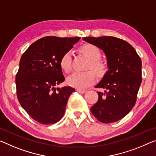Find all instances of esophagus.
<instances>
[{"instance_id":"obj_1","label":"esophagus","mask_w":156,"mask_h":156,"mask_svg":"<svg viewBox=\"0 0 156 156\" xmlns=\"http://www.w3.org/2000/svg\"><path fill=\"white\" fill-rule=\"evenodd\" d=\"M76 91H77L78 93H86V90H81V89H76Z\"/></svg>"}]
</instances>
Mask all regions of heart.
Returning a JSON list of instances; mask_svg holds the SVG:
<instances>
[{"instance_id": "heart-1", "label": "heart", "mask_w": 156, "mask_h": 156, "mask_svg": "<svg viewBox=\"0 0 156 156\" xmlns=\"http://www.w3.org/2000/svg\"><path fill=\"white\" fill-rule=\"evenodd\" d=\"M80 51L89 60V68L94 71L98 76H101L104 75L105 67L99 61L101 58V53L97 47L93 44H86L80 48ZM71 63L72 54L70 51H67L60 60V66L64 72L69 73L71 70ZM95 80V75L91 71L74 73L67 78V83L78 89H84L91 85Z\"/></svg>"}]
</instances>
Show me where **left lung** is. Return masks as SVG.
Returning <instances> with one entry per match:
<instances>
[{
  "instance_id": "obj_1",
  "label": "left lung",
  "mask_w": 156,
  "mask_h": 156,
  "mask_svg": "<svg viewBox=\"0 0 156 156\" xmlns=\"http://www.w3.org/2000/svg\"><path fill=\"white\" fill-rule=\"evenodd\" d=\"M102 50L108 70L95 88L98 100L90 108L92 114L103 123L119 121L135 106L142 83V61L135 49L125 40L111 36L83 37Z\"/></svg>"
}]
</instances>
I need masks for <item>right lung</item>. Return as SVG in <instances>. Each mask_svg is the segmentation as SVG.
<instances>
[{"label":"right lung","mask_w":156,"mask_h":156,"mask_svg":"<svg viewBox=\"0 0 156 156\" xmlns=\"http://www.w3.org/2000/svg\"><path fill=\"white\" fill-rule=\"evenodd\" d=\"M80 40L47 36L33 42L21 56L16 75L17 98L21 107L42 124L62 119L68 98L75 88H56L65 80L60 60Z\"/></svg>","instance_id":"1"}]
</instances>
